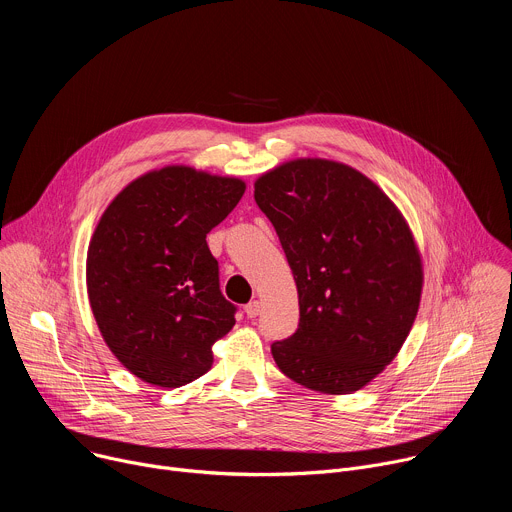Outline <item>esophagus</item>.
<instances>
[{
  "instance_id": "34e87169",
  "label": "esophagus",
  "mask_w": 512,
  "mask_h": 512,
  "mask_svg": "<svg viewBox=\"0 0 512 512\" xmlns=\"http://www.w3.org/2000/svg\"><path fill=\"white\" fill-rule=\"evenodd\" d=\"M259 312H261V302H257V300H253V302H249V304L245 306V314H247L249 318H257Z\"/></svg>"
}]
</instances>
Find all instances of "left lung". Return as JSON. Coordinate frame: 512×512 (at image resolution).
Masks as SVG:
<instances>
[{
    "mask_svg": "<svg viewBox=\"0 0 512 512\" xmlns=\"http://www.w3.org/2000/svg\"><path fill=\"white\" fill-rule=\"evenodd\" d=\"M255 202L298 285V330L271 344L279 371L318 393L362 389L397 356L421 300L403 214L364 174L318 158L263 174Z\"/></svg>",
    "mask_w": 512,
    "mask_h": 512,
    "instance_id": "1",
    "label": "left lung"
}]
</instances>
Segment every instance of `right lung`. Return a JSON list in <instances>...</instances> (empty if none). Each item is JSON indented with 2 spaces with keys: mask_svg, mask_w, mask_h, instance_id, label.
I'll list each match as a JSON object with an SVG mask.
<instances>
[{
  "mask_svg": "<svg viewBox=\"0 0 512 512\" xmlns=\"http://www.w3.org/2000/svg\"><path fill=\"white\" fill-rule=\"evenodd\" d=\"M243 192L239 178L168 166L133 180L103 212L87 255L89 302L107 346L141 381L192 383L235 326L206 235Z\"/></svg>",
  "mask_w": 512,
  "mask_h": 512,
  "instance_id": "obj_1",
  "label": "right lung"
}]
</instances>
